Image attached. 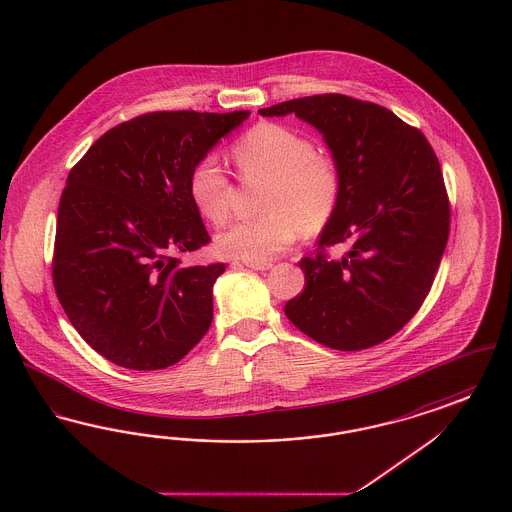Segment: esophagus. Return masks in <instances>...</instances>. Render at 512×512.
<instances>
[{
    "label": "esophagus",
    "instance_id": "34e87169",
    "mask_svg": "<svg viewBox=\"0 0 512 512\" xmlns=\"http://www.w3.org/2000/svg\"><path fill=\"white\" fill-rule=\"evenodd\" d=\"M245 267L255 268V270H268L272 267L270 261H263V263H257V261H245Z\"/></svg>",
    "mask_w": 512,
    "mask_h": 512
}]
</instances>
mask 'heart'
<instances>
[{
    "instance_id": "obj_1",
    "label": "heart",
    "mask_w": 512,
    "mask_h": 512,
    "mask_svg": "<svg viewBox=\"0 0 512 512\" xmlns=\"http://www.w3.org/2000/svg\"><path fill=\"white\" fill-rule=\"evenodd\" d=\"M247 178L268 180L267 215L238 220L217 236L220 253L244 261H270L290 249L299 232L318 234L338 213L343 195L340 161L320 151L307 134L280 122H259L230 149ZM188 194L201 217L222 224L230 215L232 184L213 155L188 176Z\"/></svg>"
}]
</instances>
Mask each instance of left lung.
I'll use <instances>...</instances> for the list:
<instances>
[{
  "instance_id": "1",
  "label": "left lung",
  "mask_w": 512,
  "mask_h": 512,
  "mask_svg": "<svg viewBox=\"0 0 512 512\" xmlns=\"http://www.w3.org/2000/svg\"><path fill=\"white\" fill-rule=\"evenodd\" d=\"M259 113H293L313 124L343 172L338 213L322 230L317 255L299 261L305 288L286 303V317L338 351L388 340L424 303L449 238V197L434 149L390 109L341 94L290 99ZM332 244L346 249L340 260L327 257Z\"/></svg>"
}]
</instances>
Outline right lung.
<instances>
[{"mask_svg": "<svg viewBox=\"0 0 512 512\" xmlns=\"http://www.w3.org/2000/svg\"><path fill=\"white\" fill-rule=\"evenodd\" d=\"M249 111H155L107 130L61 194L53 286L76 332L132 370L178 363L213 320L224 263L184 267L209 244L188 194L199 159Z\"/></svg>", "mask_w": 512, "mask_h": 512, "instance_id": "obj_1", "label": "right lung"}]
</instances>
